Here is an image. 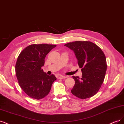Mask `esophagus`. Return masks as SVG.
Returning a JSON list of instances; mask_svg holds the SVG:
<instances>
[{"label": "esophagus", "mask_w": 124, "mask_h": 124, "mask_svg": "<svg viewBox=\"0 0 124 124\" xmlns=\"http://www.w3.org/2000/svg\"><path fill=\"white\" fill-rule=\"evenodd\" d=\"M59 79H65L66 78V76H62V75H59L58 76Z\"/></svg>", "instance_id": "esophagus-1"}]
</instances>
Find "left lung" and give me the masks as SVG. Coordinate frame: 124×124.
<instances>
[{"label":"left lung","mask_w":124,"mask_h":124,"mask_svg":"<svg viewBox=\"0 0 124 124\" xmlns=\"http://www.w3.org/2000/svg\"><path fill=\"white\" fill-rule=\"evenodd\" d=\"M64 46L74 51L82 72L80 78L72 77L75 83L71 93L81 99L93 96L105 77L107 65L104 53L96 44L90 41H75Z\"/></svg>","instance_id":"1"}]
</instances>
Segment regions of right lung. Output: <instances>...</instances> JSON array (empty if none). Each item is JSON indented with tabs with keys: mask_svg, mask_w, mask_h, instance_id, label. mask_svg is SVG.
<instances>
[{
	"mask_svg": "<svg viewBox=\"0 0 124 124\" xmlns=\"http://www.w3.org/2000/svg\"><path fill=\"white\" fill-rule=\"evenodd\" d=\"M41 44L26 47L19 54L15 73L19 86L31 98L41 99L49 94L52 84L56 80L54 75L49 76L42 70L46 55L56 47Z\"/></svg>",
	"mask_w": 124,
	"mask_h": 124,
	"instance_id": "add662e5",
	"label": "right lung"
}]
</instances>
